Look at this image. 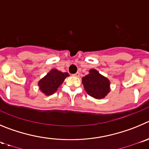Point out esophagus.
I'll return each instance as SVG.
<instances>
[{
	"label": "esophagus",
	"mask_w": 149,
	"mask_h": 149,
	"mask_svg": "<svg viewBox=\"0 0 149 149\" xmlns=\"http://www.w3.org/2000/svg\"><path fill=\"white\" fill-rule=\"evenodd\" d=\"M79 72H77V73H75V74H73V76H75V77H79Z\"/></svg>",
	"instance_id": "34e87169"
}]
</instances>
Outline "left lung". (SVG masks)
<instances>
[{
  "label": "left lung",
  "mask_w": 149,
  "mask_h": 149,
  "mask_svg": "<svg viewBox=\"0 0 149 149\" xmlns=\"http://www.w3.org/2000/svg\"><path fill=\"white\" fill-rule=\"evenodd\" d=\"M82 83L88 95L96 99L104 98L110 91L109 80L94 69H91L89 74L82 78Z\"/></svg>",
  "instance_id": "left-lung-1"
}]
</instances>
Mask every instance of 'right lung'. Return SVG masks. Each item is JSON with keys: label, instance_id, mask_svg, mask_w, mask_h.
<instances>
[{"label": "right lung", "instance_id": "add662e5", "mask_svg": "<svg viewBox=\"0 0 149 149\" xmlns=\"http://www.w3.org/2000/svg\"><path fill=\"white\" fill-rule=\"evenodd\" d=\"M68 76V73H62L56 69L52 70L38 82L40 90L46 95L53 94Z\"/></svg>", "mask_w": 149, "mask_h": 149}]
</instances>
